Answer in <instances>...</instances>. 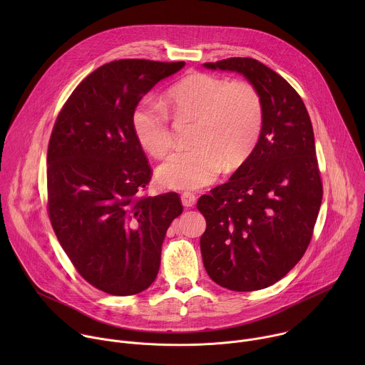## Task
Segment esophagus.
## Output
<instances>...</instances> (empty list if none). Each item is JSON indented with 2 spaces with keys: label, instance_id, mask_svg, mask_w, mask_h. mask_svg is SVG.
Masks as SVG:
<instances>
[{
  "label": "esophagus",
  "instance_id": "obj_1",
  "mask_svg": "<svg viewBox=\"0 0 365 365\" xmlns=\"http://www.w3.org/2000/svg\"><path fill=\"white\" fill-rule=\"evenodd\" d=\"M180 197H182V203H183L185 206H187V207L193 206L195 202H196V196H195L193 193H190V192H183Z\"/></svg>",
  "mask_w": 365,
  "mask_h": 365
}]
</instances>
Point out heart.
Wrapping results in <instances>:
<instances>
[{
  "label": "heart",
  "instance_id": "heart-1",
  "mask_svg": "<svg viewBox=\"0 0 365 365\" xmlns=\"http://www.w3.org/2000/svg\"><path fill=\"white\" fill-rule=\"evenodd\" d=\"M166 108L179 121H195L189 135L193 147L170 154L155 173L168 187L199 189L214 182L222 169L240 168L263 133L264 102L248 81L190 73L169 88ZM131 128L153 158H163L173 144L166 110L150 99L133 110Z\"/></svg>",
  "mask_w": 365,
  "mask_h": 365
}]
</instances>
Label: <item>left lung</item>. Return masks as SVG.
I'll list each match as a JSON object with an SVG mask.
<instances>
[{"label":"left lung","instance_id":"left-lung-1","mask_svg":"<svg viewBox=\"0 0 365 365\" xmlns=\"http://www.w3.org/2000/svg\"><path fill=\"white\" fill-rule=\"evenodd\" d=\"M242 73L262 93L259 141L231 179L196 203L205 270L217 284L252 292L284 277L303 257L322 202L314 128L294 88L251 58L205 63Z\"/></svg>","mask_w":365,"mask_h":365}]
</instances>
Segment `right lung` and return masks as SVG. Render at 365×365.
<instances>
[{
	"label": "right lung",
	"mask_w": 365,
	"mask_h": 365,
	"mask_svg": "<svg viewBox=\"0 0 365 365\" xmlns=\"http://www.w3.org/2000/svg\"><path fill=\"white\" fill-rule=\"evenodd\" d=\"M185 62L120 59L99 66L71 93L47 148V214L76 272L114 296L158 277L162 244L182 211L176 192L140 195L153 170L134 137L140 99Z\"/></svg>",
	"instance_id": "add662e5"
}]
</instances>
